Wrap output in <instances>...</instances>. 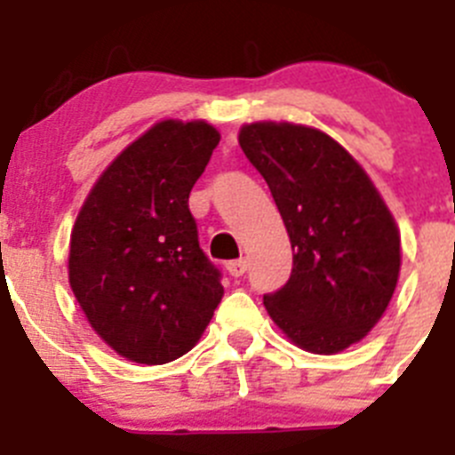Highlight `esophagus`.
<instances>
[{"label":"esophagus","mask_w":455,"mask_h":455,"mask_svg":"<svg viewBox=\"0 0 455 455\" xmlns=\"http://www.w3.org/2000/svg\"><path fill=\"white\" fill-rule=\"evenodd\" d=\"M225 268H228V273H230L232 277H241L243 273H246L248 262L246 259H232V262L225 264Z\"/></svg>","instance_id":"obj_1"}]
</instances>
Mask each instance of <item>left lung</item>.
<instances>
[{"instance_id": "obj_1", "label": "left lung", "mask_w": 455, "mask_h": 455, "mask_svg": "<svg viewBox=\"0 0 455 455\" xmlns=\"http://www.w3.org/2000/svg\"><path fill=\"white\" fill-rule=\"evenodd\" d=\"M239 146L267 180L293 251L284 287L264 293L268 315L305 351H344L378 323L399 280L401 236L387 204L319 130L252 123Z\"/></svg>"}]
</instances>
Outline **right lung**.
Returning <instances> with one entry per match:
<instances>
[{"label":"right lung","mask_w":455,"mask_h":455,"mask_svg":"<svg viewBox=\"0 0 455 455\" xmlns=\"http://www.w3.org/2000/svg\"><path fill=\"white\" fill-rule=\"evenodd\" d=\"M219 140L203 120L156 123L116 156L75 220V299L92 331L132 363L164 364L191 351L223 299L188 212Z\"/></svg>","instance_id":"add662e5"}]
</instances>
